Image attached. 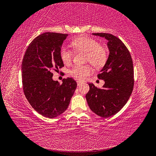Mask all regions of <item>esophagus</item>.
<instances>
[{"mask_svg": "<svg viewBox=\"0 0 156 156\" xmlns=\"http://www.w3.org/2000/svg\"><path fill=\"white\" fill-rule=\"evenodd\" d=\"M77 85L79 86V85H81V84L83 83V82L80 81H77Z\"/></svg>", "mask_w": 156, "mask_h": 156, "instance_id": "esophagus-1", "label": "esophagus"}]
</instances>
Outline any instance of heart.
I'll return each mask as SVG.
<instances>
[{
	"label": "heart",
	"instance_id": "heart-1",
	"mask_svg": "<svg viewBox=\"0 0 156 156\" xmlns=\"http://www.w3.org/2000/svg\"><path fill=\"white\" fill-rule=\"evenodd\" d=\"M72 45L76 51L85 53V61L90 63L94 68H100L105 64L107 59V51L97 40L83 36L74 40ZM60 56L64 64H69L72 62L73 53L66 48H61ZM92 72V69L88 64L75 65L69 70V74L79 80H84Z\"/></svg>",
	"mask_w": 156,
	"mask_h": 156
}]
</instances>
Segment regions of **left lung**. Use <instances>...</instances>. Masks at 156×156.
<instances>
[{"instance_id": "left-lung-1", "label": "left lung", "mask_w": 156, "mask_h": 156, "mask_svg": "<svg viewBox=\"0 0 156 156\" xmlns=\"http://www.w3.org/2000/svg\"><path fill=\"white\" fill-rule=\"evenodd\" d=\"M92 34L108 40L109 55L98 75V79L104 80V85L98 88L93 83H88L90 90L86 99L92 111L105 119L119 112L129 100L134 86L133 60L119 37L107 33Z\"/></svg>"}]
</instances>
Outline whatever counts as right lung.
<instances>
[{
  "label": "right lung",
  "instance_id": "obj_1",
  "mask_svg": "<svg viewBox=\"0 0 156 156\" xmlns=\"http://www.w3.org/2000/svg\"><path fill=\"white\" fill-rule=\"evenodd\" d=\"M68 34L45 32L32 41L21 65L23 90L30 105L39 114L49 119L68 108L77 87L72 77L60 84L53 81L52 71L64 66L60 51Z\"/></svg>",
  "mask_w": 156,
  "mask_h": 156
}]
</instances>
